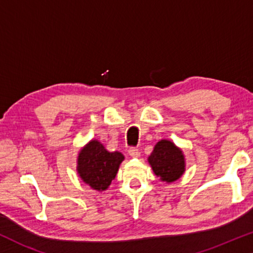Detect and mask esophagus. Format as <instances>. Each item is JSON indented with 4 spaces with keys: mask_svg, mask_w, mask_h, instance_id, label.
<instances>
[{
    "mask_svg": "<svg viewBox=\"0 0 253 253\" xmlns=\"http://www.w3.org/2000/svg\"><path fill=\"white\" fill-rule=\"evenodd\" d=\"M128 155H129L131 158H137L138 156H140V151H138V149L136 148H130L129 150H128Z\"/></svg>",
    "mask_w": 253,
    "mask_h": 253,
    "instance_id": "34e87169",
    "label": "esophagus"
}]
</instances>
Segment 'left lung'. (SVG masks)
Here are the masks:
<instances>
[{
    "label": "left lung",
    "mask_w": 253,
    "mask_h": 253,
    "mask_svg": "<svg viewBox=\"0 0 253 253\" xmlns=\"http://www.w3.org/2000/svg\"><path fill=\"white\" fill-rule=\"evenodd\" d=\"M148 163L159 180L166 183L175 182L186 172V158L182 149L166 138L156 143L148 157Z\"/></svg>",
    "instance_id": "left-lung-1"
}]
</instances>
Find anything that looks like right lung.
<instances>
[{
  "label": "right lung",
  "mask_w": 253,
  "mask_h": 253,
  "mask_svg": "<svg viewBox=\"0 0 253 253\" xmlns=\"http://www.w3.org/2000/svg\"><path fill=\"white\" fill-rule=\"evenodd\" d=\"M124 159L122 152H111L96 138L90 140L78 154V175L91 189L104 191L116 177Z\"/></svg>",
  "instance_id": "right-lung-1"
}]
</instances>
